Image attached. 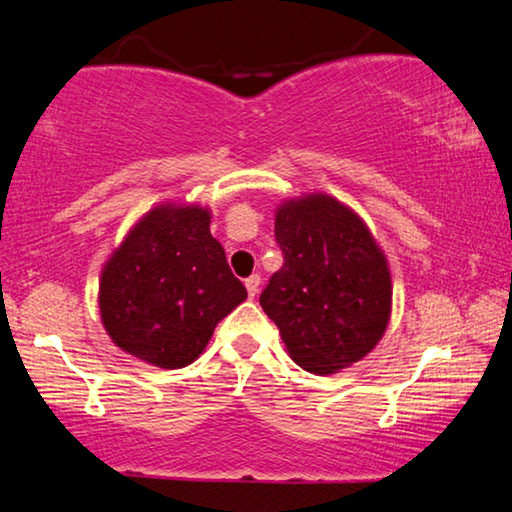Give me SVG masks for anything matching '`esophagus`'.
Returning a JSON list of instances; mask_svg holds the SVG:
<instances>
[{
  "label": "esophagus",
  "mask_w": 512,
  "mask_h": 512,
  "mask_svg": "<svg viewBox=\"0 0 512 512\" xmlns=\"http://www.w3.org/2000/svg\"><path fill=\"white\" fill-rule=\"evenodd\" d=\"M244 286H247L249 298H254L256 293H258V289H261V275H251V277H247V279H244Z\"/></svg>",
  "instance_id": "34e87169"
}]
</instances>
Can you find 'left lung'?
<instances>
[{
	"instance_id": "obj_1",
	"label": "left lung",
	"mask_w": 512,
	"mask_h": 512,
	"mask_svg": "<svg viewBox=\"0 0 512 512\" xmlns=\"http://www.w3.org/2000/svg\"><path fill=\"white\" fill-rule=\"evenodd\" d=\"M284 265L261 293L286 352L300 368L331 375L373 352L391 319V272L366 221L326 193L275 209Z\"/></svg>"
}]
</instances>
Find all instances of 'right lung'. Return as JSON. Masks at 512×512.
I'll list each match as a JSON object with an SVG mask.
<instances>
[{"label": "right lung", "instance_id": "add662e5", "mask_svg": "<svg viewBox=\"0 0 512 512\" xmlns=\"http://www.w3.org/2000/svg\"><path fill=\"white\" fill-rule=\"evenodd\" d=\"M209 223L207 207L160 202L102 265V326L125 354L184 368L205 352L216 324L244 303L247 289L230 272Z\"/></svg>", "mask_w": 512, "mask_h": 512}]
</instances>
